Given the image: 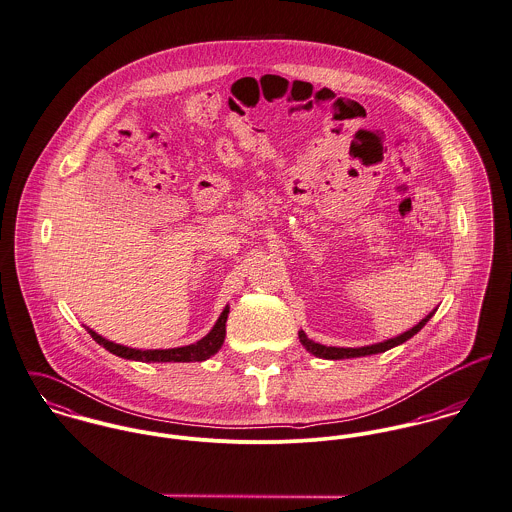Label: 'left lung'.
I'll use <instances>...</instances> for the list:
<instances>
[{"mask_svg":"<svg viewBox=\"0 0 512 512\" xmlns=\"http://www.w3.org/2000/svg\"><path fill=\"white\" fill-rule=\"evenodd\" d=\"M436 310H432L426 318H422L414 328L406 330L404 334H400L397 338H391V340L379 341V343H371V345H361V347H334V345H322V343H316V341L310 340L302 330L298 332V338L300 343L306 347L308 353L320 357V359H351V357H365V355H375V353H383L387 349H393L400 343L410 340L412 336H416L424 326L426 322L434 316Z\"/></svg>","mask_w":512,"mask_h":512,"instance_id":"1","label":"left lung"}]
</instances>
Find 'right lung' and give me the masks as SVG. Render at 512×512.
Segmentation results:
<instances>
[{"instance_id":"1","label":"right lung","mask_w":512,"mask_h":512,"mask_svg":"<svg viewBox=\"0 0 512 512\" xmlns=\"http://www.w3.org/2000/svg\"><path fill=\"white\" fill-rule=\"evenodd\" d=\"M229 306H226L216 320L214 328L196 343L182 345V347H171V349H135V347H125L114 341L102 338L94 330L86 328L88 334L98 341L102 347H106L110 353L123 359L131 361H143V363H190V361H206L212 355H216L226 340V322H228Z\"/></svg>"}]
</instances>
